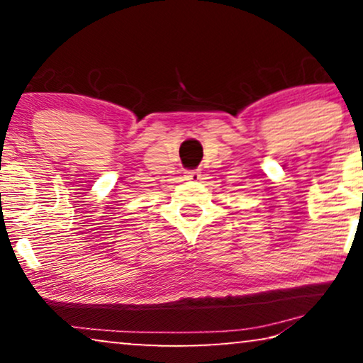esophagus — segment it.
I'll return each instance as SVG.
<instances>
[{
  "label": "esophagus",
  "instance_id": "obj_1",
  "mask_svg": "<svg viewBox=\"0 0 363 363\" xmlns=\"http://www.w3.org/2000/svg\"><path fill=\"white\" fill-rule=\"evenodd\" d=\"M185 178L190 182H198L201 178V172L200 170H188Z\"/></svg>",
  "mask_w": 363,
  "mask_h": 363
}]
</instances>
